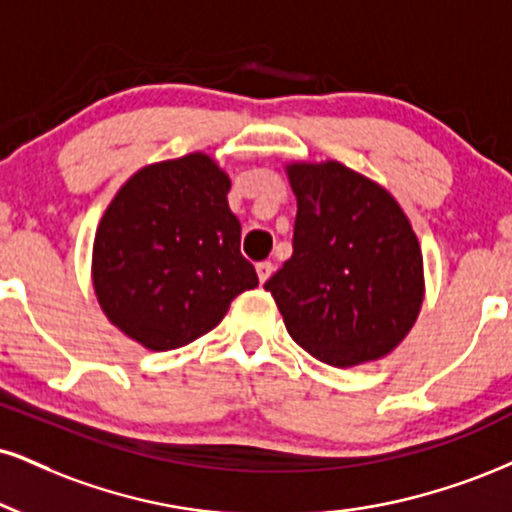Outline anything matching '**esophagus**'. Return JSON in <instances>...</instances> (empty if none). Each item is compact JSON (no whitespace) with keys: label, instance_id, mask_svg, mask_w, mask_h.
Wrapping results in <instances>:
<instances>
[{"label":"esophagus","instance_id":"esophagus-1","mask_svg":"<svg viewBox=\"0 0 512 512\" xmlns=\"http://www.w3.org/2000/svg\"><path fill=\"white\" fill-rule=\"evenodd\" d=\"M272 272H274V264L272 262H260V264H257V276H260V283L267 281L269 276H272Z\"/></svg>","mask_w":512,"mask_h":512}]
</instances>
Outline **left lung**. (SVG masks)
<instances>
[{
    "mask_svg": "<svg viewBox=\"0 0 512 512\" xmlns=\"http://www.w3.org/2000/svg\"><path fill=\"white\" fill-rule=\"evenodd\" d=\"M293 255L264 283L300 348L334 367L389 355L422 307V252L389 190L338 162L291 164Z\"/></svg>",
    "mask_w": 512,
    "mask_h": 512,
    "instance_id": "1",
    "label": "left lung"
}]
</instances>
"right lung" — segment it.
Instances as JSON below:
<instances>
[{
	"instance_id": "obj_1",
	"label": "right lung",
	"mask_w": 512,
	"mask_h": 512,
	"mask_svg": "<svg viewBox=\"0 0 512 512\" xmlns=\"http://www.w3.org/2000/svg\"><path fill=\"white\" fill-rule=\"evenodd\" d=\"M229 188L217 162L195 152L140 169L104 212L92 248L97 300L145 348L195 341L260 283L240 255Z\"/></svg>"
}]
</instances>
